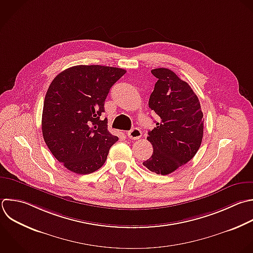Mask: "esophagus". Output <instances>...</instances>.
<instances>
[{
  "instance_id": "34e87169",
  "label": "esophagus",
  "mask_w": 253,
  "mask_h": 253,
  "mask_svg": "<svg viewBox=\"0 0 253 253\" xmlns=\"http://www.w3.org/2000/svg\"><path fill=\"white\" fill-rule=\"evenodd\" d=\"M141 130L138 127H133L127 132V136L130 139H139L141 137Z\"/></svg>"
}]
</instances>
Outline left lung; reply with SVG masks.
Segmentation results:
<instances>
[{
    "instance_id": "1",
    "label": "left lung",
    "mask_w": 253,
    "mask_h": 253,
    "mask_svg": "<svg viewBox=\"0 0 253 253\" xmlns=\"http://www.w3.org/2000/svg\"><path fill=\"white\" fill-rule=\"evenodd\" d=\"M157 78L148 106L159 118L148 131L151 157L142 164L151 172L167 175L190 161L200 148L204 118L197 95L189 84L167 68L152 69Z\"/></svg>"
}]
</instances>
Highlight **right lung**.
Instances as JSON below:
<instances>
[{
	"mask_svg": "<svg viewBox=\"0 0 253 253\" xmlns=\"http://www.w3.org/2000/svg\"><path fill=\"white\" fill-rule=\"evenodd\" d=\"M126 71L101 65H77L59 73L44 99L42 128L53 156L68 170L90 174L100 169L119 137L101 120L112 86Z\"/></svg>",
	"mask_w": 253,
	"mask_h": 253,
	"instance_id": "obj_1",
	"label": "right lung"
}]
</instances>
